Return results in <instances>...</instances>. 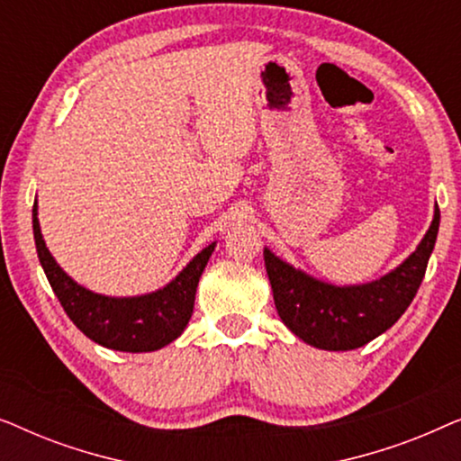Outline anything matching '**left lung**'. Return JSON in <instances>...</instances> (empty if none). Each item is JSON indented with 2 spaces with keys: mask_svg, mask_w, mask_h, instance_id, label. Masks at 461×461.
<instances>
[{
  "mask_svg": "<svg viewBox=\"0 0 461 461\" xmlns=\"http://www.w3.org/2000/svg\"><path fill=\"white\" fill-rule=\"evenodd\" d=\"M440 212L405 262L363 285H333L264 248L276 312L289 331L321 350H355L390 330L411 304L437 243Z\"/></svg>",
  "mask_w": 461,
  "mask_h": 461,
  "instance_id": "1",
  "label": "left lung"
}]
</instances>
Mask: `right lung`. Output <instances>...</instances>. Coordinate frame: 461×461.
Listing matches in <instances>:
<instances>
[{"instance_id":"right-lung-1","label":"right lung","mask_w":461,"mask_h":461,"mask_svg":"<svg viewBox=\"0 0 461 461\" xmlns=\"http://www.w3.org/2000/svg\"><path fill=\"white\" fill-rule=\"evenodd\" d=\"M33 237L40 262L68 319L94 342L122 352L159 350L185 331L193 314L199 276L216 243L201 249L166 287L131 298L90 292L73 281L46 248L33 205Z\"/></svg>"}]
</instances>
